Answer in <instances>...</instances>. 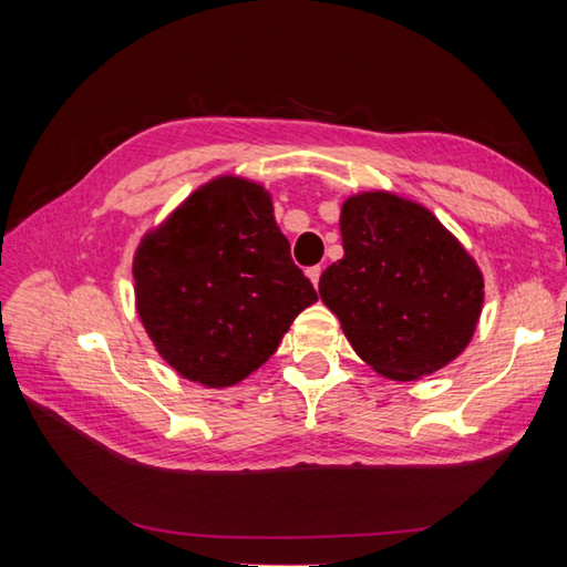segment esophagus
Segmentation results:
<instances>
[{
  "instance_id": "obj_1",
  "label": "esophagus",
  "mask_w": 567,
  "mask_h": 567,
  "mask_svg": "<svg viewBox=\"0 0 567 567\" xmlns=\"http://www.w3.org/2000/svg\"><path fill=\"white\" fill-rule=\"evenodd\" d=\"M321 270H323V268H321V265H311V268L307 270V275H309V280H311V282H315V287L319 285V277H321Z\"/></svg>"
}]
</instances>
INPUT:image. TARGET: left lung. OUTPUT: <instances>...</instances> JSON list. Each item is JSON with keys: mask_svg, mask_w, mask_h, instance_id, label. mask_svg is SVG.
I'll list each match as a JSON object with an SVG mask.
<instances>
[{"mask_svg": "<svg viewBox=\"0 0 567 567\" xmlns=\"http://www.w3.org/2000/svg\"><path fill=\"white\" fill-rule=\"evenodd\" d=\"M343 258L319 295L365 363L390 380L449 365L473 339L483 275L429 209L368 192L341 209Z\"/></svg>", "mask_w": 567, "mask_h": 567, "instance_id": "obj_1", "label": "left lung"}]
</instances>
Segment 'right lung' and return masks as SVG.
Wrapping results in <instances>:
<instances>
[{"label": "right lung", "instance_id": "1", "mask_svg": "<svg viewBox=\"0 0 567 567\" xmlns=\"http://www.w3.org/2000/svg\"><path fill=\"white\" fill-rule=\"evenodd\" d=\"M136 307L179 375L228 388L258 370L317 290L272 219L270 195L238 177L199 187L141 240Z\"/></svg>", "mask_w": 567, "mask_h": 567}]
</instances>
